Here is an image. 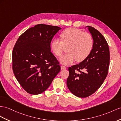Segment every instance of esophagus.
<instances>
[{
	"label": "esophagus",
	"instance_id": "1",
	"mask_svg": "<svg viewBox=\"0 0 121 121\" xmlns=\"http://www.w3.org/2000/svg\"><path fill=\"white\" fill-rule=\"evenodd\" d=\"M66 69V67L65 66H63V65H62V66H61V69Z\"/></svg>",
	"mask_w": 121,
	"mask_h": 121
}]
</instances>
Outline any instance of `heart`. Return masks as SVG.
<instances>
[{
  "mask_svg": "<svg viewBox=\"0 0 121 121\" xmlns=\"http://www.w3.org/2000/svg\"><path fill=\"white\" fill-rule=\"evenodd\" d=\"M62 42L58 39L52 40L51 47L55 55L60 57L63 53L64 45H69L67 48L68 53L60 58V62L63 64H70L76 60L82 62L91 53L93 46L91 35L88 33H83L80 30L69 28L61 33Z\"/></svg>",
  "mask_w": 121,
  "mask_h": 121,
  "instance_id": "1",
  "label": "heart"
}]
</instances>
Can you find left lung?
<instances>
[{
  "mask_svg": "<svg viewBox=\"0 0 121 121\" xmlns=\"http://www.w3.org/2000/svg\"><path fill=\"white\" fill-rule=\"evenodd\" d=\"M92 37L91 53L84 60L69 68L67 86L70 91L80 98H86L100 88L106 78L110 55L104 36L94 27L87 26Z\"/></svg>",
  "mask_w": 121,
  "mask_h": 121,
  "instance_id": "8db88e82",
  "label": "left lung"
}]
</instances>
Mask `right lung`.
Here are the masks:
<instances>
[{"mask_svg":"<svg viewBox=\"0 0 121 121\" xmlns=\"http://www.w3.org/2000/svg\"><path fill=\"white\" fill-rule=\"evenodd\" d=\"M61 27L39 24L27 30L18 39L12 53L14 75L20 85L32 95L41 94L60 71L51 52V42Z\"/></svg>","mask_w":121,"mask_h":121,"instance_id":"right-lung-1","label":"right lung"}]
</instances>
